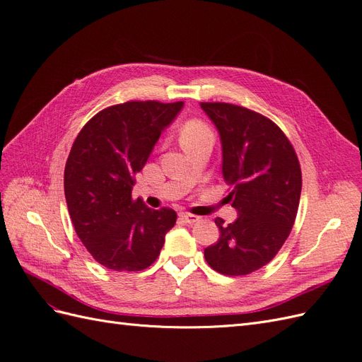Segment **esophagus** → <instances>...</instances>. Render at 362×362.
I'll use <instances>...</instances> for the list:
<instances>
[{
	"label": "esophagus",
	"mask_w": 362,
	"mask_h": 362,
	"mask_svg": "<svg viewBox=\"0 0 362 362\" xmlns=\"http://www.w3.org/2000/svg\"><path fill=\"white\" fill-rule=\"evenodd\" d=\"M180 217L182 218L185 223H189V225H193L196 222H199V217L194 216V214H190V213H180Z\"/></svg>",
	"instance_id": "34e87169"
}]
</instances>
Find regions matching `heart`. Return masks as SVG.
Instances as JSON below:
<instances>
[{
	"instance_id": "1",
	"label": "heart",
	"mask_w": 362,
	"mask_h": 362,
	"mask_svg": "<svg viewBox=\"0 0 362 362\" xmlns=\"http://www.w3.org/2000/svg\"><path fill=\"white\" fill-rule=\"evenodd\" d=\"M206 137H213V131L210 129L205 122L199 119H192L184 124L181 129V141L182 146L193 144V141H198Z\"/></svg>"
}]
</instances>
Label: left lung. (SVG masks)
Returning <instances> with one entry per match:
<instances>
[{"instance_id":"obj_1","label":"left lung","mask_w":362,"mask_h":362,"mask_svg":"<svg viewBox=\"0 0 362 362\" xmlns=\"http://www.w3.org/2000/svg\"><path fill=\"white\" fill-rule=\"evenodd\" d=\"M222 141V173L238 217L225 225L204 255L216 272L242 276L270 262L298 214L302 172L294 148L266 116L228 103H201Z\"/></svg>"}]
</instances>
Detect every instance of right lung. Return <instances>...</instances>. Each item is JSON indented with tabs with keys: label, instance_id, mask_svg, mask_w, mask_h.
<instances>
[{
	"label": "right lung",
	"instance_id": "obj_1",
	"mask_svg": "<svg viewBox=\"0 0 362 362\" xmlns=\"http://www.w3.org/2000/svg\"><path fill=\"white\" fill-rule=\"evenodd\" d=\"M184 103L129 101L96 113L76 136L64 168V196L75 233L90 255L116 272H139L160 255L177 222L172 208L131 198L161 131Z\"/></svg>",
	"mask_w": 362,
	"mask_h": 362
}]
</instances>
